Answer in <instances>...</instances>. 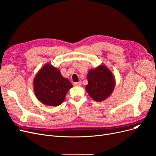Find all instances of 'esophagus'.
Segmentation results:
<instances>
[{"label": "esophagus", "instance_id": "esophagus-1", "mask_svg": "<svg viewBox=\"0 0 156 156\" xmlns=\"http://www.w3.org/2000/svg\"><path fill=\"white\" fill-rule=\"evenodd\" d=\"M81 84H82V83L80 82H75V83H74V86H76V87H80V85H81Z\"/></svg>", "mask_w": 156, "mask_h": 156}]
</instances>
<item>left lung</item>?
<instances>
[{"mask_svg":"<svg viewBox=\"0 0 156 156\" xmlns=\"http://www.w3.org/2000/svg\"><path fill=\"white\" fill-rule=\"evenodd\" d=\"M87 78L85 90L94 101L102 102L112 94L116 82L113 74L105 65L89 69Z\"/></svg>","mask_w":156,"mask_h":156,"instance_id":"obj_1","label":"left lung"}]
</instances>
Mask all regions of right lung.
Returning a JSON list of instances; mask_svg holds the SVG:
<instances>
[{"label":"right lung","instance_id":"add662e5","mask_svg":"<svg viewBox=\"0 0 156 156\" xmlns=\"http://www.w3.org/2000/svg\"><path fill=\"white\" fill-rule=\"evenodd\" d=\"M33 86L39 101L48 106L56 107L63 102L73 84L62 76L59 69L47 63L35 76Z\"/></svg>","mask_w":156,"mask_h":156}]
</instances>
